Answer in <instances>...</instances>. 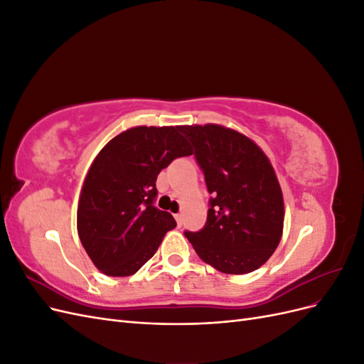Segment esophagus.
<instances>
[{"mask_svg": "<svg viewBox=\"0 0 364 364\" xmlns=\"http://www.w3.org/2000/svg\"><path fill=\"white\" fill-rule=\"evenodd\" d=\"M174 218H176V222H178V226H182V223H183L182 214H174Z\"/></svg>", "mask_w": 364, "mask_h": 364, "instance_id": "esophagus-1", "label": "esophagus"}]
</instances>
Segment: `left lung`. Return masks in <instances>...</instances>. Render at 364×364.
<instances>
[{
	"instance_id": "8db88e82",
	"label": "left lung",
	"mask_w": 364,
	"mask_h": 364,
	"mask_svg": "<svg viewBox=\"0 0 364 364\" xmlns=\"http://www.w3.org/2000/svg\"><path fill=\"white\" fill-rule=\"evenodd\" d=\"M194 147L209 199L205 226L185 230L206 264L229 274L257 270L277 250L284 199L269 158L247 136L218 124L181 126Z\"/></svg>"
}]
</instances>
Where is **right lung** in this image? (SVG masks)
Listing matches in <instances>:
<instances>
[{
	"mask_svg": "<svg viewBox=\"0 0 364 364\" xmlns=\"http://www.w3.org/2000/svg\"><path fill=\"white\" fill-rule=\"evenodd\" d=\"M191 153L179 126L132 127L100 150L77 208V232L98 270L130 277L155 255L176 228L173 215L153 205L158 174Z\"/></svg>",
	"mask_w": 364,
	"mask_h": 364,
	"instance_id": "obj_1",
	"label": "right lung"
}]
</instances>
